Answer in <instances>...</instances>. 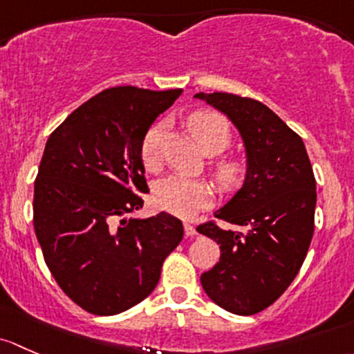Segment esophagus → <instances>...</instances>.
<instances>
[{
    "label": "esophagus",
    "mask_w": 354,
    "mask_h": 354,
    "mask_svg": "<svg viewBox=\"0 0 354 354\" xmlns=\"http://www.w3.org/2000/svg\"><path fill=\"white\" fill-rule=\"evenodd\" d=\"M184 232H185V236H189V239L196 236V233H198L191 223H184Z\"/></svg>",
    "instance_id": "obj_1"
}]
</instances>
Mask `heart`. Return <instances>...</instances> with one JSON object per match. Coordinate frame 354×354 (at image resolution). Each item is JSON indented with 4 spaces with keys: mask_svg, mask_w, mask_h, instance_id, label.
I'll return each mask as SVG.
<instances>
[{
    "mask_svg": "<svg viewBox=\"0 0 354 354\" xmlns=\"http://www.w3.org/2000/svg\"><path fill=\"white\" fill-rule=\"evenodd\" d=\"M189 131L203 151L216 155L230 145L232 131L227 119L218 112H194L187 119ZM163 122L153 124L145 133L140 147V158L148 172L162 167ZM213 177L223 191H233L245 178V163L239 158H220L213 163ZM213 199V189L199 178L170 176L156 182L153 189V203L160 211L182 218H191L204 209Z\"/></svg>",
    "mask_w": 354,
    "mask_h": 354,
    "instance_id": "1",
    "label": "heart"
}]
</instances>
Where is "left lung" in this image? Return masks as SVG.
Listing matches in <instances>:
<instances>
[{"label": "left lung", "mask_w": 354, "mask_h": 354, "mask_svg": "<svg viewBox=\"0 0 354 354\" xmlns=\"http://www.w3.org/2000/svg\"><path fill=\"white\" fill-rule=\"evenodd\" d=\"M230 118L247 151L243 187L198 232L220 243V262L201 274L207 297L236 315L274 304L300 271L315 218V177L301 138L259 100L198 93Z\"/></svg>", "instance_id": "obj_1"}]
</instances>
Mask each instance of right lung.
Segmentation results:
<instances>
[{
    "label": "right lung",
    "mask_w": 354,
    "mask_h": 354,
    "mask_svg": "<svg viewBox=\"0 0 354 354\" xmlns=\"http://www.w3.org/2000/svg\"><path fill=\"white\" fill-rule=\"evenodd\" d=\"M182 93L114 86L68 115L49 136L34 187V230L47 268L83 310L115 315L155 290L184 236L169 213L124 218L148 192L140 147Z\"/></svg>",
    "instance_id": "obj_1"
}]
</instances>
